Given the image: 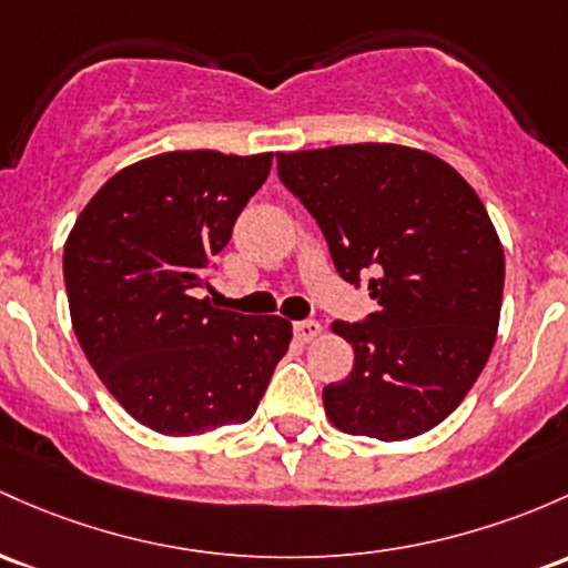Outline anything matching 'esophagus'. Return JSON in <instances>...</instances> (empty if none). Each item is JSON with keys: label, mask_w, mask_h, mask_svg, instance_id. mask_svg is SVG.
Returning <instances> with one entry per match:
<instances>
[{"label": "esophagus", "mask_w": 568, "mask_h": 568, "mask_svg": "<svg viewBox=\"0 0 568 568\" xmlns=\"http://www.w3.org/2000/svg\"><path fill=\"white\" fill-rule=\"evenodd\" d=\"M294 334L298 342H313L323 334V326L317 321H298L294 323Z\"/></svg>", "instance_id": "obj_1"}]
</instances>
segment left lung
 <instances>
[{"label":"left lung","mask_w":568,"mask_h":568,"mask_svg":"<svg viewBox=\"0 0 568 568\" xmlns=\"http://www.w3.org/2000/svg\"><path fill=\"white\" fill-rule=\"evenodd\" d=\"M277 174L347 283L369 274L377 313L334 321L353 372L323 388L339 432L379 442L432 432L464 402L494 351L504 247L477 191L447 161L394 145L277 153Z\"/></svg>","instance_id":"obj_1"}]
</instances>
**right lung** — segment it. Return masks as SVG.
<instances>
[{"label":"right lung","mask_w":568,"mask_h":568,"mask_svg":"<svg viewBox=\"0 0 568 568\" xmlns=\"http://www.w3.org/2000/svg\"><path fill=\"white\" fill-rule=\"evenodd\" d=\"M272 153L172 151L115 172L64 245L72 328L104 388L164 436L251 420L291 321L217 310L207 264L264 185Z\"/></svg>","instance_id":"1"}]
</instances>
